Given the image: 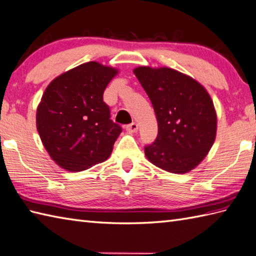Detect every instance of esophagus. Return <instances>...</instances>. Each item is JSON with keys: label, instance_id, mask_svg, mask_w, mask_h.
I'll return each mask as SVG.
<instances>
[{"label": "esophagus", "instance_id": "obj_1", "mask_svg": "<svg viewBox=\"0 0 256 256\" xmlns=\"http://www.w3.org/2000/svg\"><path fill=\"white\" fill-rule=\"evenodd\" d=\"M126 130H127L128 132H130V134L137 132H138V124L132 122V124H127Z\"/></svg>", "mask_w": 256, "mask_h": 256}]
</instances>
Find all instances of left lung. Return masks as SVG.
I'll list each match as a JSON object with an SVG mask.
<instances>
[{
  "instance_id": "left-lung-1",
  "label": "left lung",
  "mask_w": 256,
  "mask_h": 256,
  "mask_svg": "<svg viewBox=\"0 0 256 256\" xmlns=\"http://www.w3.org/2000/svg\"><path fill=\"white\" fill-rule=\"evenodd\" d=\"M134 73L158 120V137L144 148L146 158L174 174L192 171L208 154L217 132V114L207 90L171 68L138 66Z\"/></svg>"
}]
</instances>
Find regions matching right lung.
<instances>
[{
  "label": "right lung",
  "instance_id": "add662e5",
  "mask_svg": "<svg viewBox=\"0 0 256 256\" xmlns=\"http://www.w3.org/2000/svg\"><path fill=\"white\" fill-rule=\"evenodd\" d=\"M117 73L116 68L90 61L62 73L44 90L36 126L60 168L84 171L110 156L122 127L110 119L103 95Z\"/></svg>",
  "mask_w": 256,
  "mask_h": 256
}]
</instances>
